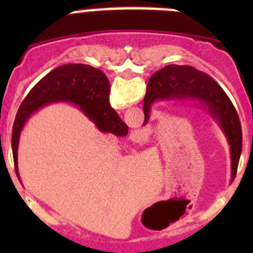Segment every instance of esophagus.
Masks as SVG:
<instances>
[{
    "instance_id": "1",
    "label": "esophagus",
    "mask_w": 253,
    "mask_h": 253,
    "mask_svg": "<svg viewBox=\"0 0 253 253\" xmlns=\"http://www.w3.org/2000/svg\"><path fill=\"white\" fill-rule=\"evenodd\" d=\"M133 136H134V137H137V138H139V134H138V133H137V132H136V133H134V134H133Z\"/></svg>"
}]
</instances>
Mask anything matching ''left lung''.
<instances>
[{"label": "left lung", "instance_id": "8db88e82", "mask_svg": "<svg viewBox=\"0 0 253 253\" xmlns=\"http://www.w3.org/2000/svg\"><path fill=\"white\" fill-rule=\"evenodd\" d=\"M167 99H197L208 106L230 144L231 180L236 176L242 149V131L239 115L229 96L211 76L191 66L169 65L155 72L148 82L144 96V125L149 120L154 101Z\"/></svg>", "mask_w": 253, "mask_h": 253}]
</instances>
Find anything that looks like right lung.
I'll return each mask as SVG.
<instances>
[{
    "label": "right lung",
    "instance_id": "1",
    "mask_svg": "<svg viewBox=\"0 0 253 253\" xmlns=\"http://www.w3.org/2000/svg\"><path fill=\"white\" fill-rule=\"evenodd\" d=\"M110 83L98 68L83 63H68L47 73L23 100L12 131V152L18 174V142L27 120L42 106L56 101H68L79 106L100 131L124 137L127 125L109 104ZM19 178V177H18Z\"/></svg>",
    "mask_w": 253,
    "mask_h": 253
}]
</instances>
